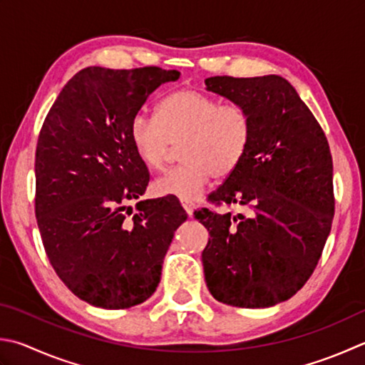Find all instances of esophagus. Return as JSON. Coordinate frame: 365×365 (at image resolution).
<instances>
[{
    "label": "esophagus",
    "instance_id": "1",
    "mask_svg": "<svg viewBox=\"0 0 365 365\" xmlns=\"http://www.w3.org/2000/svg\"><path fill=\"white\" fill-rule=\"evenodd\" d=\"M181 205H182V208H184V211L187 212V215L190 216L192 215V211H194V203H190V202H181Z\"/></svg>",
    "mask_w": 365,
    "mask_h": 365
}]
</instances>
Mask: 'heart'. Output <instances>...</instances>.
<instances>
[{
	"mask_svg": "<svg viewBox=\"0 0 365 365\" xmlns=\"http://www.w3.org/2000/svg\"><path fill=\"white\" fill-rule=\"evenodd\" d=\"M130 141L143 165L163 170L173 144H181L184 162L154 182L159 195L181 202L200 198L211 176H230L250 149L252 119L246 108L221 101L192 88L165 97L155 119L138 114L130 122Z\"/></svg>",
	"mask_w": 365,
	"mask_h": 365,
	"instance_id": "b5f03b06",
	"label": "heart"
}]
</instances>
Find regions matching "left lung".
Wrapping results in <instances>:
<instances>
[{
  "label": "left lung",
  "mask_w": 365,
  "mask_h": 365,
  "mask_svg": "<svg viewBox=\"0 0 365 365\" xmlns=\"http://www.w3.org/2000/svg\"><path fill=\"white\" fill-rule=\"evenodd\" d=\"M205 84L252 119L243 162L208 195L211 203H238L251 212H194L210 232L202 252L206 286L227 305L273 307L302 289L324 250L335 210L331 149L281 76H215Z\"/></svg>",
  "instance_id": "left-lung-1"
}]
</instances>
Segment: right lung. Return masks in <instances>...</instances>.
I'll return each instance as SVG.
<instances>
[{
	"mask_svg": "<svg viewBox=\"0 0 365 365\" xmlns=\"http://www.w3.org/2000/svg\"><path fill=\"white\" fill-rule=\"evenodd\" d=\"M180 71L88 66L61 88L41 127L34 212L49 262L81 300L106 310L143 304L160 283L163 257L187 215L176 197L141 200L149 171L130 122Z\"/></svg>",
	"mask_w": 365,
	"mask_h": 365,
	"instance_id": "1",
	"label": "right lung"
}]
</instances>
